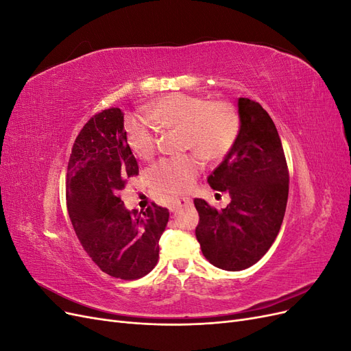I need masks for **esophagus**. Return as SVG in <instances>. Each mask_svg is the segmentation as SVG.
I'll return each mask as SVG.
<instances>
[{
  "label": "esophagus",
  "mask_w": 351,
  "mask_h": 351,
  "mask_svg": "<svg viewBox=\"0 0 351 351\" xmlns=\"http://www.w3.org/2000/svg\"><path fill=\"white\" fill-rule=\"evenodd\" d=\"M190 204H192V200H190L189 197H178V199H174L171 206H169V209H171L173 212L180 209V208H184V206H189Z\"/></svg>",
  "instance_id": "1"
}]
</instances>
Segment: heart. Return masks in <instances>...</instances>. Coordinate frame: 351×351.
<instances>
[{
	"label": "heart",
	"instance_id": "b5f03b06",
	"mask_svg": "<svg viewBox=\"0 0 351 351\" xmlns=\"http://www.w3.org/2000/svg\"><path fill=\"white\" fill-rule=\"evenodd\" d=\"M147 119L164 130H183L186 149L197 151L205 159L217 161L234 146L240 133V115L227 101H208L186 93H171L147 110ZM127 143L141 159L151 158L156 147L154 127L139 119L125 121ZM202 168L196 154L167 158L152 169V182L164 193H183L193 186Z\"/></svg>",
	"mask_w": 351,
	"mask_h": 351
}]
</instances>
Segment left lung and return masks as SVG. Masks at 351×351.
<instances>
[{"label": "left lung", "mask_w": 351, "mask_h": 351, "mask_svg": "<svg viewBox=\"0 0 351 351\" xmlns=\"http://www.w3.org/2000/svg\"><path fill=\"white\" fill-rule=\"evenodd\" d=\"M240 133L234 146L208 177L231 202L218 210L195 199L196 239L217 268L241 271L256 263L277 239L289 199V168L281 139L261 104L239 98Z\"/></svg>", "instance_id": "left-lung-1"}]
</instances>
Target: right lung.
I'll use <instances>...</instances> for the list:
<instances>
[{"mask_svg":"<svg viewBox=\"0 0 351 351\" xmlns=\"http://www.w3.org/2000/svg\"><path fill=\"white\" fill-rule=\"evenodd\" d=\"M137 174L121 110L95 114L71 149L67 210L83 249L102 272L120 280L142 278L155 268L169 217L168 209L156 204L139 215L125 209L119 192L125 178Z\"/></svg>","mask_w":351,"mask_h":351,"instance_id":"obj_1","label":"right lung"}]
</instances>
